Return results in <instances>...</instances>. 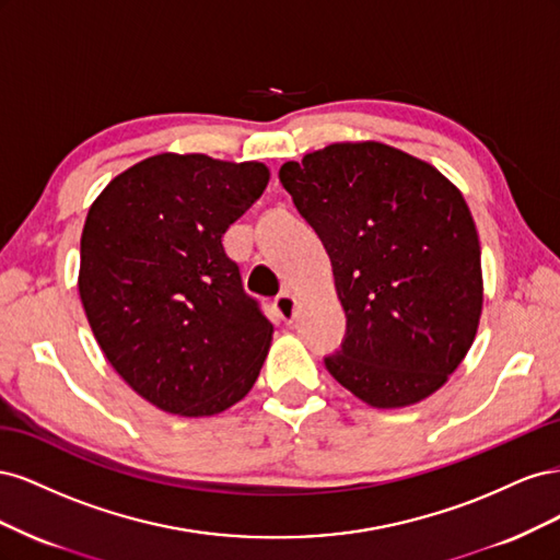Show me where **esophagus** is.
<instances>
[{
    "label": "esophagus",
    "mask_w": 560,
    "mask_h": 560,
    "mask_svg": "<svg viewBox=\"0 0 560 560\" xmlns=\"http://www.w3.org/2000/svg\"><path fill=\"white\" fill-rule=\"evenodd\" d=\"M273 308H276L278 317H280L282 322H287V325H290V322H292L294 315H296V299H294L290 292H282V294L276 296Z\"/></svg>",
    "instance_id": "1"
}]
</instances>
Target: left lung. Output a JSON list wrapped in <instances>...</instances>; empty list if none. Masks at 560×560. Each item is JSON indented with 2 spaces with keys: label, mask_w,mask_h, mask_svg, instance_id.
Listing matches in <instances>:
<instances>
[{
  "label": "left lung",
  "mask_w": 560,
  "mask_h": 560,
  "mask_svg": "<svg viewBox=\"0 0 560 560\" xmlns=\"http://www.w3.org/2000/svg\"><path fill=\"white\" fill-rule=\"evenodd\" d=\"M280 182L325 245L346 311L329 374L376 409L430 397L467 354L483 303L463 194L381 142L329 144L284 163Z\"/></svg>",
  "instance_id": "obj_1"
}]
</instances>
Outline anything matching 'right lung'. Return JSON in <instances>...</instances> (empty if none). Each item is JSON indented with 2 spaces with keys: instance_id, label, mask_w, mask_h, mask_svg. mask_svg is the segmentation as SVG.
Returning a JSON list of instances; mask_svg holds the SVG:
<instances>
[{
  "instance_id": "1",
  "label": "right lung",
  "mask_w": 560,
  "mask_h": 560,
  "mask_svg": "<svg viewBox=\"0 0 560 560\" xmlns=\"http://www.w3.org/2000/svg\"><path fill=\"white\" fill-rule=\"evenodd\" d=\"M268 184L261 163L159 154L107 184L81 235L79 294L109 364L177 416H214L259 376L273 325L224 233Z\"/></svg>"
}]
</instances>
